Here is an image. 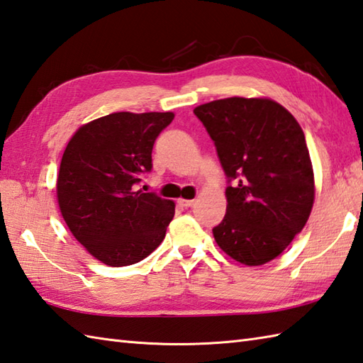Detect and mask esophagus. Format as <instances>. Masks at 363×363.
Segmentation results:
<instances>
[{
	"label": "esophagus",
	"mask_w": 363,
	"mask_h": 363,
	"mask_svg": "<svg viewBox=\"0 0 363 363\" xmlns=\"http://www.w3.org/2000/svg\"><path fill=\"white\" fill-rule=\"evenodd\" d=\"M195 200H179V204L184 206V208H191V206H195Z\"/></svg>",
	"instance_id": "esophagus-1"
}]
</instances>
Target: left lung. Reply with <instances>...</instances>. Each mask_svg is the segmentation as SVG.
I'll return each instance as SVG.
<instances>
[{
  "instance_id": "left-lung-1",
  "label": "left lung",
  "mask_w": 363,
  "mask_h": 363,
  "mask_svg": "<svg viewBox=\"0 0 363 363\" xmlns=\"http://www.w3.org/2000/svg\"><path fill=\"white\" fill-rule=\"evenodd\" d=\"M194 113L230 184L226 214L212 230L216 242L245 266L266 264L302 231L313 208V167L301 125L271 99H220Z\"/></svg>"
}]
</instances>
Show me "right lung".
I'll return each instance as SVG.
<instances>
[{
    "label": "right lung",
    "mask_w": 363,
    "mask_h": 363,
    "mask_svg": "<svg viewBox=\"0 0 363 363\" xmlns=\"http://www.w3.org/2000/svg\"><path fill=\"white\" fill-rule=\"evenodd\" d=\"M167 113L119 111L82 125L62 154L56 195L70 233L106 266L145 259L165 238L174 203L137 190L152 169V147L172 123Z\"/></svg>",
    "instance_id": "add662e5"
}]
</instances>
